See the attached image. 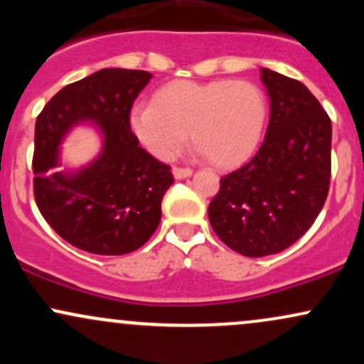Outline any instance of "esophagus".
Masks as SVG:
<instances>
[{
    "mask_svg": "<svg viewBox=\"0 0 364 364\" xmlns=\"http://www.w3.org/2000/svg\"><path fill=\"white\" fill-rule=\"evenodd\" d=\"M191 174H193V171H191L190 168H173V176L176 179L190 178Z\"/></svg>",
    "mask_w": 364,
    "mask_h": 364,
    "instance_id": "1",
    "label": "esophagus"
}]
</instances>
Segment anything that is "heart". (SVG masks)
<instances>
[{
	"label": "heart",
	"instance_id": "1",
	"mask_svg": "<svg viewBox=\"0 0 364 364\" xmlns=\"http://www.w3.org/2000/svg\"><path fill=\"white\" fill-rule=\"evenodd\" d=\"M267 114V97L257 83L181 80L162 87L156 102H136L129 111V128L161 161L176 156L190 132L200 154L220 168H232L257 150Z\"/></svg>",
	"mask_w": 364,
	"mask_h": 364
}]
</instances>
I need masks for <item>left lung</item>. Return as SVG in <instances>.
Segmentation results:
<instances>
[{
  "label": "left lung",
  "instance_id": "left-lung-1",
  "mask_svg": "<svg viewBox=\"0 0 364 364\" xmlns=\"http://www.w3.org/2000/svg\"><path fill=\"white\" fill-rule=\"evenodd\" d=\"M270 99L262 147L220 179L208 220L220 241L245 257L289 248L323 207L330 183L332 123L315 95L294 78L260 68Z\"/></svg>",
  "mask_w": 364,
  "mask_h": 364
}]
</instances>
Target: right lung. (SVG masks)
I'll return each instance as SVG.
<instances>
[{"instance_id": "1", "label": "right lung", "mask_w": 364, "mask_h": 364, "mask_svg": "<svg viewBox=\"0 0 364 364\" xmlns=\"http://www.w3.org/2000/svg\"><path fill=\"white\" fill-rule=\"evenodd\" d=\"M150 78L144 70H99L61 89L37 116V207L63 240L83 252H135L161 223L173 174L129 128V111ZM80 124L98 132L102 152L82 168L60 170V144Z\"/></svg>"}]
</instances>
